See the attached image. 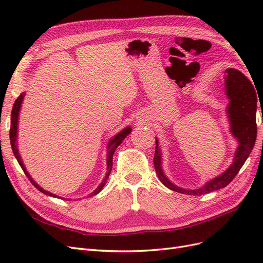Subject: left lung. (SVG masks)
Wrapping results in <instances>:
<instances>
[{"instance_id":"obj_1","label":"left lung","mask_w":263,"mask_h":263,"mask_svg":"<svg viewBox=\"0 0 263 263\" xmlns=\"http://www.w3.org/2000/svg\"><path fill=\"white\" fill-rule=\"evenodd\" d=\"M225 90L229 99L227 105V115L230 123V133L238 141V147L235 153L234 161L229 168L220 176L210 180L205 184L195 190L182 189L165 177L161 165V150L159 148V141L156 138L155 151V169L158 178L163 184L178 193L189 195H202L214 192L219 189H224L234 180L239 172L253 149L257 138V95L250 80H248L240 71L229 68L225 70Z\"/></svg>"}]
</instances>
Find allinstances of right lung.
<instances>
[{
  "label": "right lung",
  "instance_id": "right-lung-1",
  "mask_svg": "<svg viewBox=\"0 0 263 263\" xmlns=\"http://www.w3.org/2000/svg\"><path fill=\"white\" fill-rule=\"evenodd\" d=\"M24 95H25V93L23 92V93L20 95V97L16 99V101H15L14 105H13V109H12V114H11L10 139H11V146H12L13 154H14L15 158L17 159V161H18L20 165L22 166L23 171L25 172V174L27 176V178L29 179V181H30L31 183H33V185H34L37 190H39L42 193H44V194H46V195L61 198L60 196L48 192V191L44 190L43 187H41V186H39V185L37 184V183L33 180V178L30 177V174L28 173V171L26 170L25 165H24V163H23L22 158H21V156H20V154H18V149H17V125H18V116H20V110H21L22 103H23V100H24ZM130 132H132V128H130L129 126H128V127H125V128H124L123 130L119 132L117 135H115V136L112 137V139H110V140L108 141V144H107V156H106V161H107V172H106V176H105L104 180L102 181L101 184H100L97 189H95V190L93 191V192L90 194V196H91V195H97L98 193H100L101 191H102V189H103V186L105 185L106 180L108 179V176H109V173H110V170H112V165H113V155H114V153H115V149H116L119 145L122 144V141H123L127 136H128V135L130 134Z\"/></svg>",
  "mask_w": 263,
  "mask_h": 263
}]
</instances>
